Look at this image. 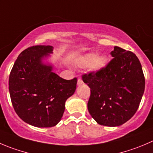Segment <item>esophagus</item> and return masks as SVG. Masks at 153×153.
I'll use <instances>...</instances> for the list:
<instances>
[{
  "mask_svg": "<svg viewBox=\"0 0 153 153\" xmlns=\"http://www.w3.org/2000/svg\"><path fill=\"white\" fill-rule=\"evenodd\" d=\"M82 84H83V81H82L81 79H78L77 85H82Z\"/></svg>",
  "mask_w": 153,
  "mask_h": 153,
  "instance_id": "obj_1",
  "label": "esophagus"
}]
</instances>
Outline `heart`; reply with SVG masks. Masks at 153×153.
Segmentation results:
<instances>
[{"label": "heart", "mask_w": 153, "mask_h": 153, "mask_svg": "<svg viewBox=\"0 0 153 153\" xmlns=\"http://www.w3.org/2000/svg\"><path fill=\"white\" fill-rule=\"evenodd\" d=\"M79 63L84 67H90L93 72H98L105 68L107 58L104 56H97L95 53H88L81 58Z\"/></svg>", "instance_id": "1"}]
</instances>
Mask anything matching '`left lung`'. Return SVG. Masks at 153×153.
<instances>
[{
  "instance_id": "1",
  "label": "left lung",
  "mask_w": 153,
  "mask_h": 153,
  "mask_svg": "<svg viewBox=\"0 0 153 153\" xmlns=\"http://www.w3.org/2000/svg\"><path fill=\"white\" fill-rule=\"evenodd\" d=\"M113 58L106 68L82 75L91 91L88 110L99 125L122 126L134 115L145 88L141 64L136 55L119 46L110 52Z\"/></svg>"
}]
</instances>
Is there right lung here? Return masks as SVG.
<instances>
[{
	"instance_id": "obj_1",
	"label": "right lung",
	"mask_w": 153,
	"mask_h": 153,
	"mask_svg": "<svg viewBox=\"0 0 153 153\" xmlns=\"http://www.w3.org/2000/svg\"><path fill=\"white\" fill-rule=\"evenodd\" d=\"M53 46H34L20 53L9 78L13 106L25 123L38 128L56 126L65 102L75 92L76 78L66 80L53 72L48 62Z\"/></svg>"
}]
</instances>
